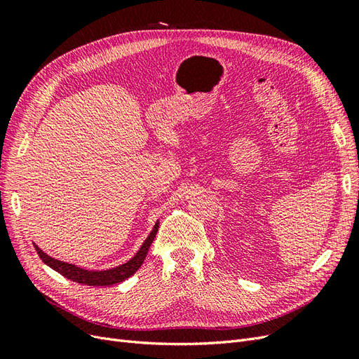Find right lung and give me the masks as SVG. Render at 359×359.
Instances as JSON below:
<instances>
[{"label":"right lung","mask_w":359,"mask_h":359,"mask_svg":"<svg viewBox=\"0 0 359 359\" xmlns=\"http://www.w3.org/2000/svg\"><path fill=\"white\" fill-rule=\"evenodd\" d=\"M157 231H158V222L154 224V229L151 231V233L144 241L142 247L139 248V252L132 259L127 260V262L123 264V265H119L116 268L106 269V271L83 269V268H79L78 265L62 262V260H58V259H53V257L48 256L36 244H34V248H36L37 255L40 256V259L48 266H50L52 269H55L57 273H60L61 276H64L66 278H69L72 281H76V283L86 285V286H111V285L121 283V281H124L130 276H133L136 271L140 268V265L144 264V260L147 257V253H148L151 244H153V241H154Z\"/></svg>","instance_id":"1"}]
</instances>
